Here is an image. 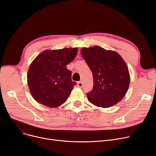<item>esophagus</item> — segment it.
<instances>
[{
	"label": "esophagus",
	"mask_w": 156,
	"mask_h": 156,
	"mask_svg": "<svg viewBox=\"0 0 156 156\" xmlns=\"http://www.w3.org/2000/svg\"><path fill=\"white\" fill-rule=\"evenodd\" d=\"M78 87H80V88L83 87V83H82V82H81V81H78Z\"/></svg>",
	"instance_id": "1"
}]
</instances>
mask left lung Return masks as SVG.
Segmentation results:
<instances>
[{
  "mask_svg": "<svg viewBox=\"0 0 156 156\" xmlns=\"http://www.w3.org/2000/svg\"><path fill=\"white\" fill-rule=\"evenodd\" d=\"M81 54L93 74L94 87L87 94L89 102L102 108L120 102L128 91L130 80L121 55L99 46L83 48Z\"/></svg>",
  "mask_w": 156,
  "mask_h": 156,
  "instance_id": "left-lung-1",
  "label": "left lung"
}]
</instances>
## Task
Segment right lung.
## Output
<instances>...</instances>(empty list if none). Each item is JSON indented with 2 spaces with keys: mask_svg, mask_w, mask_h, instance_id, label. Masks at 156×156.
Listing matches in <instances>:
<instances>
[{
  "mask_svg": "<svg viewBox=\"0 0 156 156\" xmlns=\"http://www.w3.org/2000/svg\"><path fill=\"white\" fill-rule=\"evenodd\" d=\"M77 48L46 50L31 62L27 80L35 100L49 108H56L67 101L75 81L66 65L75 58Z\"/></svg>",
  "mask_w": 156,
  "mask_h": 156,
  "instance_id": "obj_1",
  "label": "right lung"
}]
</instances>
